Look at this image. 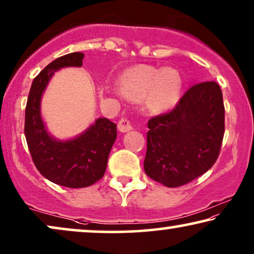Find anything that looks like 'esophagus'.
I'll use <instances>...</instances> for the list:
<instances>
[{
	"label": "esophagus",
	"mask_w": 254,
	"mask_h": 254,
	"mask_svg": "<svg viewBox=\"0 0 254 254\" xmlns=\"http://www.w3.org/2000/svg\"><path fill=\"white\" fill-rule=\"evenodd\" d=\"M118 128H119L120 131H128L130 130L133 126H131V121L129 119H127V118H121L119 120V123H118Z\"/></svg>",
	"instance_id": "esophagus-1"
}]
</instances>
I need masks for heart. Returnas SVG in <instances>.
<instances>
[{"mask_svg": "<svg viewBox=\"0 0 254 254\" xmlns=\"http://www.w3.org/2000/svg\"><path fill=\"white\" fill-rule=\"evenodd\" d=\"M119 85L126 97L145 98L152 111H164L178 100L182 78L175 69L137 65L124 72Z\"/></svg>", "mask_w": 254, "mask_h": 254, "instance_id": "b5f03b06", "label": "heart"}]
</instances>
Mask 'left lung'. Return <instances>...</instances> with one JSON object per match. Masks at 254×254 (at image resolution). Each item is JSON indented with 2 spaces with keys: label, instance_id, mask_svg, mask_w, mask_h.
Listing matches in <instances>:
<instances>
[{
  "label": "left lung",
  "instance_id": "left-lung-1",
  "mask_svg": "<svg viewBox=\"0 0 254 254\" xmlns=\"http://www.w3.org/2000/svg\"><path fill=\"white\" fill-rule=\"evenodd\" d=\"M224 104L214 81L190 86L170 112L148 121L144 171L168 187L189 184L217 161L224 135Z\"/></svg>",
  "mask_w": 254,
  "mask_h": 254
}]
</instances>
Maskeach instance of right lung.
<instances>
[{"label": "right lung", "instance_id": "1", "mask_svg": "<svg viewBox=\"0 0 254 254\" xmlns=\"http://www.w3.org/2000/svg\"><path fill=\"white\" fill-rule=\"evenodd\" d=\"M84 54H65L46 65L33 79L25 109L24 131L31 157L41 175L58 185L82 189L103 178L117 138V124L100 118L81 136L57 141L47 134L40 117V99L48 81L62 67H81Z\"/></svg>", "mask_w": 254, "mask_h": 254}]
</instances>
